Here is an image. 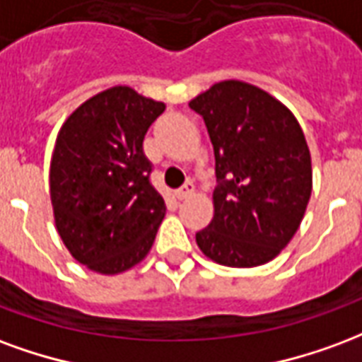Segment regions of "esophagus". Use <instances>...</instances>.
I'll return each instance as SVG.
<instances>
[{"mask_svg":"<svg viewBox=\"0 0 362 362\" xmlns=\"http://www.w3.org/2000/svg\"><path fill=\"white\" fill-rule=\"evenodd\" d=\"M192 192H194V185H192L191 181H187V183H185L181 189H177V191H175V199H177V200L189 199Z\"/></svg>","mask_w":362,"mask_h":362,"instance_id":"1","label":"esophagus"}]
</instances>
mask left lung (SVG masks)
<instances>
[{
	"label": "left lung",
	"instance_id": "1",
	"mask_svg": "<svg viewBox=\"0 0 362 362\" xmlns=\"http://www.w3.org/2000/svg\"><path fill=\"white\" fill-rule=\"evenodd\" d=\"M216 156L214 218L197 233L210 260L231 268L270 262L299 229L313 165L299 121L255 84L221 81L189 102Z\"/></svg>",
	"mask_w": 362,
	"mask_h": 362
}]
</instances>
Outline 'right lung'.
I'll list each match as a JSON object with an SVG mask.
<instances>
[{
	"label": "right lung",
	"instance_id": "right-lung-1",
	"mask_svg": "<svg viewBox=\"0 0 362 362\" xmlns=\"http://www.w3.org/2000/svg\"><path fill=\"white\" fill-rule=\"evenodd\" d=\"M165 104L129 86L88 98L63 123L49 163L57 233L88 270L113 276L139 264L165 216L150 185L144 134Z\"/></svg>",
	"mask_w": 362,
	"mask_h": 362
}]
</instances>
